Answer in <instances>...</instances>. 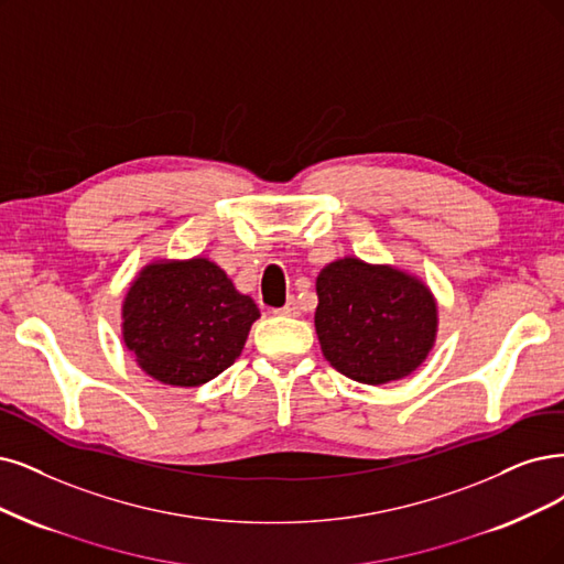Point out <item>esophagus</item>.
<instances>
[{
  "mask_svg": "<svg viewBox=\"0 0 564 564\" xmlns=\"http://www.w3.org/2000/svg\"><path fill=\"white\" fill-rule=\"evenodd\" d=\"M274 314H279V316H300V304H297V300L295 297H290L288 300V304L285 306H281V308H276Z\"/></svg>",
  "mask_w": 564,
  "mask_h": 564,
  "instance_id": "obj_1",
  "label": "esophagus"
}]
</instances>
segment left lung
Returning a JSON list of instances; mask_svg holds the SVG:
<instances>
[{"instance_id":"obj_1","label":"left lung","mask_w":564,"mask_h":564,"mask_svg":"<svg viewBox=\"0 0 564 564\" xmlns=\"http://www.w3.org/2000/svg\"><path fill=\"white\" fill-rule=\"evenodd\" d=\"M316 293L323 356L344 377L381 386L406 377L427 358L436 304L419 279L344 258L321 271Z\"/></svg>"}]
</instances>
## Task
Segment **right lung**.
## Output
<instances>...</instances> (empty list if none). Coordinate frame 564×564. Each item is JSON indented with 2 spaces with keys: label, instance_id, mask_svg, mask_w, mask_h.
I'll use <instances>...</instances> for the list:
<instances>
[{
  "label": "right lung",
  "instance_id": "add662e5",
  "mask_svg": "<svg viewBox=\"0 0 564 564\" xmlns=\"http://www.w3.org/2000/svg\"><path fill=\"white\" fill-rule=\"evenodd\" d=\"M258 318L256 302L218 264L155 262L124 297L122 337L149 377L195 388L235 365Z\"/></svg>",
  "mask_w": 564,
  "mask_h": 564
}]
</instances>
